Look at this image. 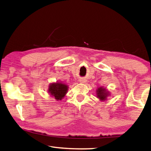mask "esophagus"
<instances>
[{"mask_svg": "<svg viewBox=\"0 0 151 151\" xmlns=\"http://www.w3.org/2000/svg\"><path fill=\"white\" fill-rule=\"evenodd\" d=\"M81 82H84L85 81H82H82H81Z\"/></svg>", "mask_w": 151, "mask_h": 151, "instance_id": "esophagus-1", "label": "esophagus"}]
</instances>
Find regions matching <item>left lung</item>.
<instances>
[{
	"label": "left lung",
	"mask_w": 151,
	"mask_h": 151,
	"mask_svg": "<svg viewBox=\"0 0 151 151\" xmlns=\"http://www.w3.org/2000/svg\"><path fill=\"white\" fill-rule=\"evenodd\" d=\"M97 95L98 96V97L101 99V100H104L106 97H107V93H106V90L104 88H99L98 89V90L97 91Z\"/></svg>",
	"instance_id": "1"
}]
</instances>
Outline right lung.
Wrapping results in <instances>:
<instances>
[{"label":"right lung","mask_w":151,"mask_h":151,"mask_svg":"<svg viewBox=\"0 0 151 151\" xmlns=\"http://www.w3.org/2000/svg\"><path fill=\"white\" fill-rule=\"evenodd\" d=\"M67 86L61 83H55L50 85L49 91L51 95L55 97L56 100H62L67 93Z\"/></svg>","instance_id":"right-lung-1"}]
</instances>
